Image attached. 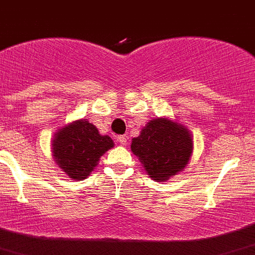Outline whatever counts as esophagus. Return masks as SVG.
<instances>
[{"label":"esophagus","instance_id":"obj_1","mask_svg":"<svg viewBox=\"0 0 255 255\" xmlns=\"http://www.w3.org/2000/svg\"><path fill=\"white\" fill-rule=\"evenodd\" d=\"M117 142L121 143L122 145H126L127 144V137H126V135H118Z\"/></svg>","mask_w":255,"mask_h":255}]
</instances>
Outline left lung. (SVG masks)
Segmentation results:
<instances>
[{"label":"left lung","instance_id":"left-lung-1","mask_svg":"<svg viewBox=\"0 0 255 255\" xmlns=\"http://www.w3.org/2000/svg\"><path fill=\"white\" fill-rule=\"evenodd\" d=\"M130 149L153 180L164 182L185 167L192 154L193 140L183 126L157 118L133 138Z\"/></svg>","mask_w":255,"mask_h":255}]
</instances>
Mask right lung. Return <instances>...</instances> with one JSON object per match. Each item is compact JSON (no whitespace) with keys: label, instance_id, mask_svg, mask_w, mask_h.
<instances>
[{"label":"right lung","instance_id":"1","mask_svg":"<svg viewBox=\"0 0 255 255\" xmlns=\"http://www.w3.org/2000/svg\"><path fill=\"white\" fill-rule=\"evenodd\" d=\"M108 135H101L88 121H78L56 133L52 152L57 164L75 180H83L91 174L103 153L113 147Z\"/></svg>","mask_w":255,"mask_h":255}]
</instances>
